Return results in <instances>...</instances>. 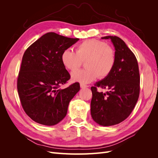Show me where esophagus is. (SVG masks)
Here are the masks:
<instances>
[{
  "instance_id": "obj_1",
  "label": "esophagus",
  "mask_w": 158,
  "mask_h": 158,
  "mask_svg": "<svg viewBox=\"0 0 158 158\" xmlns=\"http://www.w3.org/2000/svg\"><path fill=\"white\" fill-rule=\"evenodd\" d=\"M88 85H85V84H80V88H81L84 89V88H88Z\"/></svg>"
}]
</instances>
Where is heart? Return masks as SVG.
Wrapping results in <instances>:
<instances>
[{"label":"heart","instance_id":"obj_1","mask_svg":"<svg viewBox=\"0 0 158 158\" xmlns=\"http://www.w3.org/2000/svg\"><path fill=\"white\" fill-rule=\"evenodd\" d=\"M116 52L111 46L106 42L88 40L76 47V52L71 49L64 50L61 55V62L69 70H74L85 63L86 69L76 70L71 74L74 82L88 84L95 80L98 76L104 78L109 76L116 63Z\"/></svg>","mask_w":158,"mask_h":158}]
</instances>
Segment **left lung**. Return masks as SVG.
<instances>
[{
    "label": "left lung",
    "instance_id": "left-lung-1",
    "mask_svg": "<svg viewBox=\"0 0 158 158\" xmlns=\"http://www.w3.org/2000/svg\"><path fill=\"white\" fill-rule=\"evenodd\" d=\"M102 39L112 41L116 52V63L107 77L91 88V115L95 122L105 127L117 125L130 115L140 94V73L135 54L117 36ZM97 87L106 89L99 93Z\"/></svg>",
    "mask_w": 158,
    "mask_h": 158
}]
</instances>
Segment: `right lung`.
Listing matches in <instances>:
<instances>
[{"label": "right lung", "instance_id": "1", "mask_svg": "<svg viewBox=\"0 0 158 158\" xmlns=\"http://www.w3.org/2000/svg\"><path fill=\"white\" fill-rule=\"evenodd\" d=\"M78 40L49 32L23 54L17 89L23 110L35 122L52 126L66 115L69 102L80 90V84L60 88L70 78L62 64L61 55Z\"/></svg>", "mask_w": 158, "mask_h": 158}]
</instances>
